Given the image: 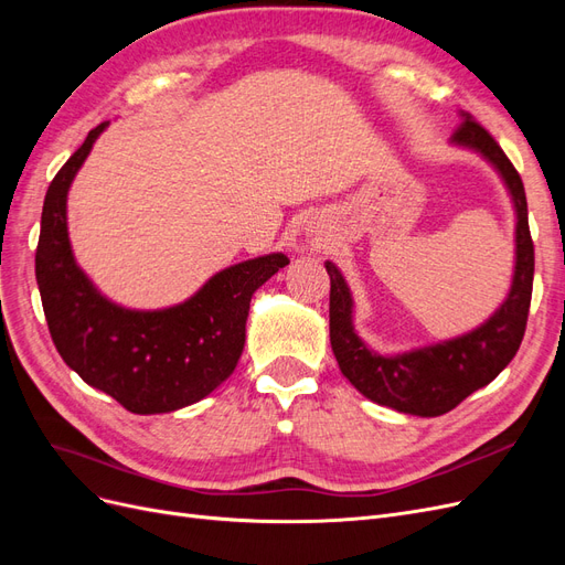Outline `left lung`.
I'll return each instance as SVG.
<instances>
[{
  "label": "left lung",
  "instance_id": "left-lung-1",
  "mask_svg": "<svg viewBox=\"0 0 565 565\" xmlns=\"http://www.w3.org/2000/svg\"><path fill=\"white\" fill-rule=\"evenodd\" d=\"M452 143L473 148L498 167L516 207V270L511 292L498 313L478 330L436 347L403 355L372 353L353 332V301L344 278L334 264H324L330 273V341L339 370L365 398L419 417L450 413L473 391L498 377L521 347L533 297L535 245L530 237L521 174L492 134L469 113H461Z\"/></svg>",
  "mask_w": 565,
  "mask_h": 565
}]
</instances>
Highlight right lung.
Masks as SVG:
<instances>
[{"label":"right lung","mask_w":565,"mask_h":565,"mask_svg":"<svg viewBox=\"0 0 565 565\" xmlns=\"http://www.w3.org/2000/svg\"><path fill=\"white\" fill-rule=\"evenodd\" d=\"M106 127H94L49 183L35 252L44 316L65 365L89 386L136 415L172 413L231 377L245 347L252 295L289 259L268 254L235 264L164 311H129L100 297L73 259L65 198Z\"/></svg>","instance_id":"add662e5"}]
</instances>
